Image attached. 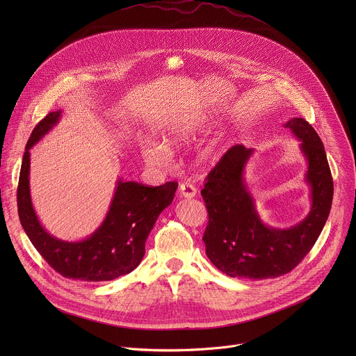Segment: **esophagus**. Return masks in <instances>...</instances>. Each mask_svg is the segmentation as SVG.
Here are the masks:
<instances>
[{
	"mask_svg": "<svg viewBox=\"0 0 356 356\" xmlns=\"http://www.w3.org/2000/svg\"><path fill=\"white\" fill-rule=\"evenodd\" d=\"M179 194L181 198H193L197 194V188L190 183H181L179 187Z\"/></svg>",
	"mask_w": 356,
	"mask_h": 356,
	"instance_id": "34e87169",
	"label": "esophagus"
}]
</instances>
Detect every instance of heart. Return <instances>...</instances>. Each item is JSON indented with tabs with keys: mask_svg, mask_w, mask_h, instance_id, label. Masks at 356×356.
<instances>
[{
	"mask_svg": "<svg viewBox=\"0 0 356 356\" xmlns=\"http://www.w3.org/2000/svg\"><path fill=\"white\" fill-rule=\"evenodd\" d=\"M201 132V127L193 121H177L168 125L161 132V143L150 142L140 147L142 161L154 168L163 166L168 161L169 152L175 147L191 142ZM220 146L217 140L202 145L195 154L194 162L198 168H207L218 158Z\"/></svg>",
	"mask_w": 356,
	"mask_h": 356,
	"instance_id": "heart-1",
	"label": "heart"
}]
</instances>
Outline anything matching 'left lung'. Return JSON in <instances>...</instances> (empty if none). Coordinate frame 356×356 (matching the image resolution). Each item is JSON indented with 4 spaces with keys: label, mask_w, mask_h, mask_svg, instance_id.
Listing matches in <instances>:
<instances>
[{
    "label": "left lung",
    "mask_w": 356,
    "mask_h": 356,
    "mask_svg": "<svg viewBox=\"0 0 356 356\" xmlns=\"http://www.w3.org/2000/svg\"><path fill=\"white\" fill-rule=\"evenodd\" d=\"M300 140L307 161L304 180L310 187L312 207L306 218L289 228L266 225L245 179L253 149L232 146L207 176L201 190L209 211L202 241L209 259L231 277L262 280L293 270L318 239L330 216L334 183L324 145L302 118L283 124Z\"/></svg>",
    "instance_id": "left-lung-1"
}]
</instances>
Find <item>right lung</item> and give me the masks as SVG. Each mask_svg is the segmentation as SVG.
<instances>
[{"mask_svg":"<svg viewBox=\"0 0 356 356\" xmlns=\"http://www.w3.org/2000/svg\"><path fill=\"white\" fill-rule=\"evenodd\" d=\"M62 118V110L49 113L32 131L19 173L18 216L24 231L42 258L65 277L84 282H107L132 272L145 255V242L161 213L170 206L176 181L146 187L117 180L104 221L80 241H65L49 234L40 224L31 198L29 150Z\"/></svg>","mask_w":356,"mask_h":356,"instance_id":"add662e5","label":"right lung"}]
</instances>
